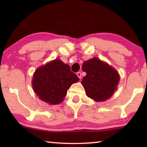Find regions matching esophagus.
Segmentation results:
<instances>
[{
  "label": "esophagus",
  "instance_id": "34e87169",
  "mask_svg": "<svg viewBox=\"0 0 147 147\" xmlns=\"http://www.w3.org/2000/svg\"><path fill=\"white\" fill-rule=\"evenodd\" d=\"M77 76H78V78H80V79H81L82 78V74H81V72H80V71H78V72H77Z\"/></svg>",
  "mask_w": 147,
  "mask_h": 147
}]
</instances>
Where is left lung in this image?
<instances>
[{
	"mask_svg": "<svg viewBox=\"0 0 147 147\" xmlns=\"http://www.w3.org/2000/svg\"><path fill=\"white\" fill-rule=\"evenodd\" d=\"M82 70L86 73L82 84L88 97L96 102L105 101L111 97L120 80L116 69L94 57L84 62Z\"/></svg>",
	"mask_w": 147,
	"mask_h": 147,
	"instance_id": "1",
	"label": "left lung"
}]
</instances>
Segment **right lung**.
<instances>
[{
    "instance_id": "right-lung-1",
    "label": "right lung",
    "mask_w": 147,
    "mask_h": 147,
    "mask_svg": "<svg viewBox=\"0 0 147 147\" xmlns=\"http://www.w3.org/2000/svg\"><path fill=\"white\" fill-rule=\"evenodd\" d=\"M79 78L67 64L57 59L41 66L33 76V88L40 99L50 104L61 103L72 84Z\"/></svg>"
}]
</instances>
